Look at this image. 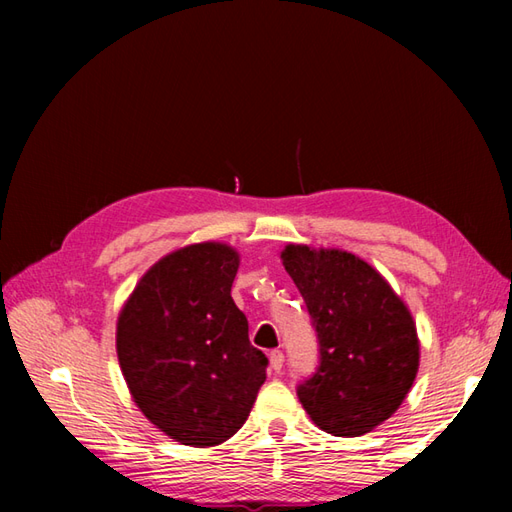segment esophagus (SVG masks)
<instances>
[{"label":"esophagus","mask_w":512,"mask_h":512,"mask_svg":"<svg viewBox=\"0 0 512 512\" xmlns=\"http://www.w3.org/2000/svg\"><path fill=\"white\" fill-rule=\"evenodd\" d=\"M281 367H284V352H270V372L273 374H279Z\"/></svg>","instance_id":"esophagus-1"}]
</instances>
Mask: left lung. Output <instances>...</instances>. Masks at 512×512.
I'll use <instances>...</instances> for the list:
<instances>
[{
	"instance_id": "obj_1",
	"label": "left lung",
	"mask_w": 512,
	"mask_h": 512,
	"mask_svg": "<svg viewBox=\"0 0 512 512\" xmlns=\"http://www.w3.org/2000/svg\"><path fill=\"white\" fill-rule=\"evenodd\" d=\"M281 262L306 301L319 367L297 389L325 433L356 438L396 413L416 380L420 341L407 303L347 250L288 244Z\"/></svg>"
}]
</instances>
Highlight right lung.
Returning a JSON list of instances; mask_svg holds the SVG:
<instances>
[{
  "instance_id": "add662e5",
  "label": "right lung",
  "mask_w": 512,
  "mask_h": 512,
  "mask_svg": "<svg viewBox=\"0 0 512 512\" xmlns=\"http://www.w3.org/2000/svg\"><path fill=\"white\" fill-rule=\"evenodd\" d=\"M239 255L222 242L173 250L140 277L116 323V354L136 407L187 447L242 429L268 358L248 341L231 286Z\"/></svg>"
}]
</instances>
